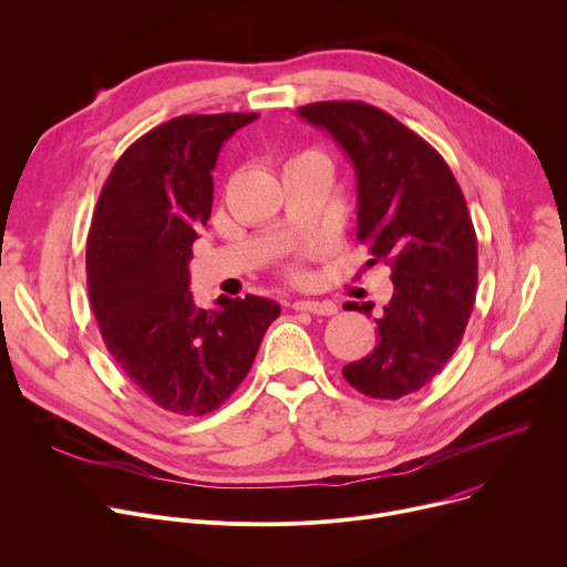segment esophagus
Returning a JSON list of instances; mask_svg holds the SVG:
<instances>
[{
    "instance_id": "1",
    "label": "esophagus",
    "mask_w": 567,
    "mask_h": 567,
    "mask_svg": "<svg viewBox=\"0 0 567 567\" xmlns=\"http://www.w3.org/2000/svg\"><path fill=\"white\" fill-rule=\"evenodd\" d=\"M292 308L295 310H308V312H312V316H333V312H338V306L329 299H324V301L297 299V301H292Z\"/></svg>"
}]
</instances>
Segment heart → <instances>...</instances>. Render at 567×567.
I'll use <instances>...</instances> for the list:
<instances>
[{
	"label": "heart",
	"instance_id": "heart-1",
	"mask_svg": "<svg viewBox=\"0 0 567 567\" xmlns=\"http://www.w3.org/2000/svg\"><path fill=\"white\" fill-rule=\"evenodd\" d=\"M308 157H312V159H322L318 153H303V155H299V157H295V159H308ZM292 275H297V270H292Z\"/></svg>",
	"mask_w": 567,
	"mask_h": 567
}]
</instances>
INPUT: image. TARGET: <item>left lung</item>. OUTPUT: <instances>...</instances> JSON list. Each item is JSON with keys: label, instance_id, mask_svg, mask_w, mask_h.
I'll return each instance as SVG.
<instances>
[{"label": "left lung", "instance_id": "1", "mask_svg": "<svg viewBox=\"0 0 567 567\" xmlns=\"http://www.w3.org/2000/svg\"><path fill=\"white\" fill-rule=\"evenodd\" d=\"M299 114L349 155L358 184V240L392 268L394 295L375 318L379 342L342 375L371 399L421 390L460 347L477 290V238L444 157L392 114L360 101H322ZM371 316L373 301H347Z\"/></svg>", "mask_w": 567, "mask_h": 567}]
</instances>
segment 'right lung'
Returning <instances> with one entry per match:
<instances>
[{"label": "right lung", "instance_id": "add662e5", "mask_svg": "<svg viewBox=\"0 0 567 567\" xmlns=\"http://www.w3.org/2000/svg\"><path fill=\"white\" fill-rule=\"evenodd\" d=\"M259 114H184L140 137L114 164L87 236V290L103 342L162 410L220 408L257 358L279 303L220 295L198 308L188 261L212 216L223 142Z\"/></svg>", "mask_w": 567, "mask_h": 567}]
</instances>
